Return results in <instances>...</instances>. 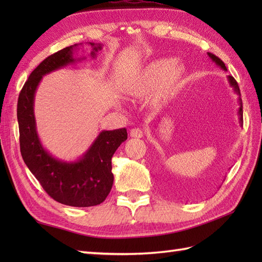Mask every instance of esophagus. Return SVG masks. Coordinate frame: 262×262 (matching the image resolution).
Segmentation results:
<instances>
[{"instance_id":"34e87169","label":"esophagus","mask_w":262,"mask_h":262,"mask_svg":"<svg viewBox=\"0 0 262 262\" xmlns=\"http://www.w3.org/2000/svg\"><path fill=\"white\" fill-rule=\"evenodd\" d=\"M130 136L134 138H141L143 137V130L141 128H133L130 129Z\"/></svg>"}]
</instances>
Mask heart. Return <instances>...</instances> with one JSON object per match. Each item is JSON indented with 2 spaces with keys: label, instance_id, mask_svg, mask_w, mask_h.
Returning <instances> with one entry per match:
<instances>
[{
  "label": "heart",
  "instance_id": "1",
  "mask_svg": "<svg viewBox=\"0 0 262 262\" xmlns=\"http://www.w3.org/2000/svg\"><path fill=\"white\" fill-rule=\"evenodd\" d=\"M188 71L178 60L161 58L149 63L126 89L133 98H142L152 90L151 99L155 104H161L173 98L187 81Z\"/></svg>",
  "mask_w": 262,
  "mask_h": 262
}]
</instances>
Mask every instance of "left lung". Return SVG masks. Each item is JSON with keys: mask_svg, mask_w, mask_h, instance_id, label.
Wrapping results in <instances>:
<instances>
[{"mask_svg": "<svg viewBox=\"0 0 262 262\" xmlns=\"http://www.w3.org/2000/svg\"><path fill=\"white\" fill-rule=\"evenodd\" d=\"M208 56L211 58V60H214V62L216 63V65H219L220 68L222 70L224 71H227L226 66L224 64L223 60H222L221 58H219L216 56V55L211 54V53H208ZM229 81H230V84L233 86V89H234V91L238 94V96L241 97V92H240V88H238V84L237 82L235 81V79L233 76H230L229 75ZM238 102H240V109H238V116H240V122L241 125L243 124V109H242V100L241 98H238ZM161 188H162V190L168 194V196L170 197H185V194L188 193L187 191V188L186 187H182L179 182H177L176 180L172 179V178H168V177H163L162 180H161ZM189 189V188H188Z\"/></svg>", "mask_w": 262, "mask_h": 262, "instance_id": "1", "label": "left lung"}]
</instances>
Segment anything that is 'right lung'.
I'll use <instances>...</instances> for the list:
<instances>
[{"instance_id": "add662e5", "label": "right lung", "mask_w": 262, "mask_h": 262, "mask_svg": "<svg viewBox=\"0 0 262 262\" xmlns=\"http://www.w3.org/2000/svg\"><path fill=\"white\" fill-rule=\"evenodd\" d=\"M76 46L66 47L51 55L31 72L19 94L16 116L22 159L43 190L60 204L90 207L101 204L111 190L114 183L111 158L120 144L127 140L126 128L101 132L79 161L69 163L53 158L42 147L37 135L33 114L35 92L41 77L74 63L73 48ZM91 55L94 57L101 45L91 43Z\"/></svg>"}]
</instances>
